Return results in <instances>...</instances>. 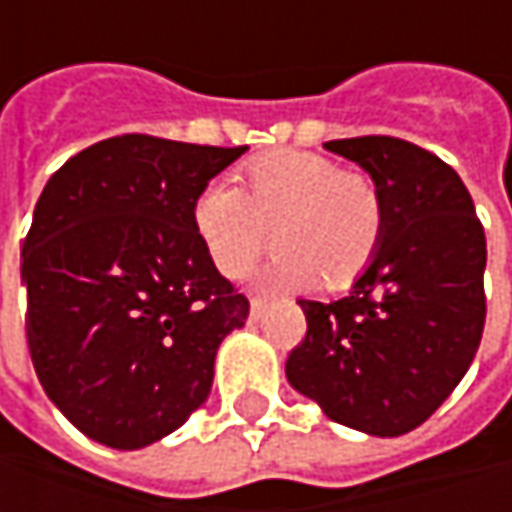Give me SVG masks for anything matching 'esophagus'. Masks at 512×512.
<instances>
[{"mask_svg": "<svg viewBox=\"0 0 512 512\" xmlns=\"http://www.w3.org/2000/svg\"><path fill=\"white\" fill-rule=\"evenodd\" d=\"M262 313H265V299L262 296H253L250 299V316L253 319H262Z\"/></svg>", "mask_w": 512, "mask_h": 512, "instance_id": "34e87169", "label": "esophagus"}]
</instances>
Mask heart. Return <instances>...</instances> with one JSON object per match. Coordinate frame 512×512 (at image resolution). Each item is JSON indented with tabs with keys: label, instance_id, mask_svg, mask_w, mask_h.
Returning a JSON list of instances; mask_svg holds the SVG:
<instances>
[{
	"label": "heart",
	"instance_id": "b5f03b06",
	"mask_svg": "<svg viewBox=\"0 0 512 512\" xmlns=\"http://www.w3.org/2000/svg\"><path fill=\"white\" fill-rule=\"evenodd\" d=\"M199 190L190 205L193 236L222 276H242L267 247V227L279 253L265 282L327 290L350 287L367 273L387 227L379 182L362 170L310 150H276Z\"/></svg>",
	"mask_w": 512,
	"mask_h": 512
}]
</instances>
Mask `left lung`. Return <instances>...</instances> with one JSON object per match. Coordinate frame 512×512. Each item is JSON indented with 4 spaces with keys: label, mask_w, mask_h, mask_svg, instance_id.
Wrapping results in <instances>:
<instances>
[{
    "label": "left lung",
    "mask_w": 512,
    "mask_h": 512,
    "mask_svg": "<svg viewBox=\"0 0 512 512\" xmlns=\"http://www.w3.org/2000/svg\"><path fill=\"white\" fill-rule=\"evenodd\" d=\"M325 148L379 182L387 227L344 299H299L307 333L287 356V382L333 422L402 436L439 410L479 350L484 227L459 173L430 150L393 136Z\"/></svg>",
    "instance_id": "1"
}]
</instances>
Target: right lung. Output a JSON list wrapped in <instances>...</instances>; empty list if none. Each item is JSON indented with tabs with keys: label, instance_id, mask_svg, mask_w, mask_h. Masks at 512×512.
<instances>
[{
	"label": "right lung",
	"instance_id": "right-lung-1",
	"mask_svg": "<svg viewBox=\"0 0 512 512\" xmlns=\"http://www.w3.org/2000/svg\"><path fill=\"white\" fill-rule=\"evenodd\" d=\"M245 150L125 133L70 156L42 190L22 245L30 362L93 442L145 447L205 404L250 302L210 265L190 205Z\"/></svg>",
	"mask_w": 512,
	"mask_h": 512
}]
</instances>
